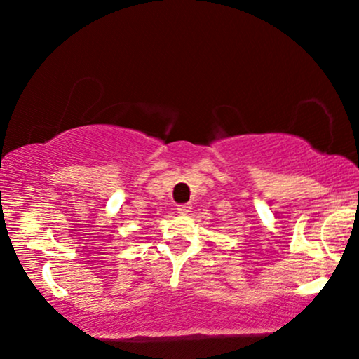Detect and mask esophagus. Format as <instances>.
<instances>
[{
	"mask_svg": "<svg viewBox=\"0 0 359 359\" xmlns=\"http://www.w3.org/2000/svg\"><path fill=\"white\" fill-rule=\"evenodd\" d=\"M176 209H178V214L186 215L188 212H191V204H180Z\"/></svg>",
	"mask_w": 359,
	"mask_h": 359,
	"instance_id": "obj_1",
	"label": "esophagus"
}]
</instances>
